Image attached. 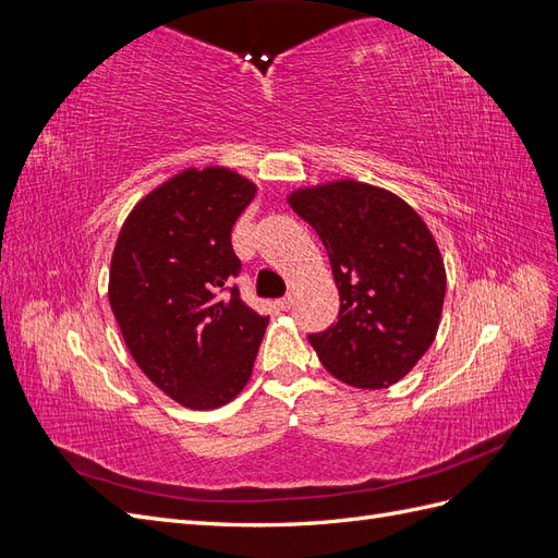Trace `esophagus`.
Listing matches in <instances>:
<instances>
[{"instance_id":"1","label":"esophagus","mask_w":558,"mask_h":558,"mask_svg":"<svg viewBox=\"0 0 558 558\" xmlns=\"http://www.w3.org/2000/svg\"><path fill=\"white\" fill-rule=\"evenodd\" d=\"M277 305L283 310V312H289L291 307H293V295L289 293V295H283L279 302H277Z\"/></svg>"}]
</instances>
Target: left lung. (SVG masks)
Listing matches in <instances>:
<instances>
[{
  "label": "left lung",
  "instance_id": "1",
  "mask_svg": "<svg viewBox=\"0 0 558 558\" xmlns=\"http://www.w3.org/2000/svg\"><path fill=\"white\" fill-rule=\"evenodd\" d=\"M289 205L324 242L340 291L335 324L307 335L318 361L356 388L400 381L440 326L447 275L430 230L398 195L349 179Z\"/></svg>",
  "mask_w": 558,
  "mask_h": 558
}]
</instances>
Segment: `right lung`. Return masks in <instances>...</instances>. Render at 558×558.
Segmentation results:
<instances>
[{
    "mask_svg": "<svg viewBox=\"0 0 558 558\" xmlns=\"http://www.w3.org/2000/svg\"><path fill=\"white\" fill-rule=\"evenodd\" d=\"M256 185L223 167L148 193L118 234L109 302L142 373L183 408L214 410L246 386L269 316L244 305L232 226Z\"/></svg>",
    "mask_w": 558,
    "mask_h": 558,
    "instance_id": "add662e5",
    "label": "right lung"
}]
</instances>
